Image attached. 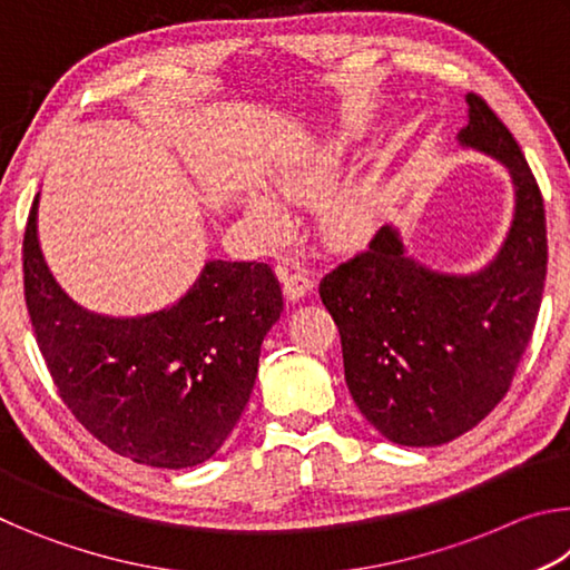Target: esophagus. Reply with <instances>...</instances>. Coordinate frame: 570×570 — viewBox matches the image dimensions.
<instances>
[{
  "label": "esophagus",
  "mask_w": 570,
  "mask_h": 570,
  "mask_svg": "<svg viewBox=\"0 0 570 570\" xmlns=\"http://www.w3.org/2000/svg\"><path fill=\"white\" fill-rule=\"evenodd\" d=\"M276 272H278V276H282L284 294H286L288 302H298V298H304V296L314 288L312 278H308V276L302 274V272H288L286 266H278Z\"/></svg>",
  "instance_id": "34e87169"
}]
</instances>
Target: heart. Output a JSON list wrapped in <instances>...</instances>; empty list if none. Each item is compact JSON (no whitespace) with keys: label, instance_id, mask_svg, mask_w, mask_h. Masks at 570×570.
Returning <instances> with one entry per match:
<instances>
[{"label":"heart","instance_id":"1","mask_svg":"<svg viewBox=\"0 0 570 570\" xmlns=\"http://www.w3.org/2000/svg\"><path fill=\"white\" fill-rule=\"evenodd\" d=\"M356 140H360V132L352 122H334L332 128L288 153L278 168V188L288 198H322L340 180ZM384 204H387V196L380 180L364 178L344 183L324 198L320 208L322 234L332 244H352L377 224ZM246 214L266 238H282L286 234L288 214L272 193H250L246 198Z\"/></svg>","mask_w":570,"mask_h":570}]
</instances>
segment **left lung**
Segmentation results:
<instances>
[{
	"mask_svg": "<svg viewBox=\"0 0 570 570\" xmlns=\"http://www.w3.org/2000/svg\"><path fill=\"white\" fill-rule=\"evenodd\" d=\"M462 150L493 158L513 186V218L485 266L450 274L417 262L397 226L320 284L342 336L352 400L382 438L435 448L465 435L505 397L533 334L546 282V214L510 130L465 95Z\"/></svg>",
	"mask_w": 570,
	"mask_h": 570,
	"instance_id": "8db88e82",
	"label": "left lung"
}]
</instances>
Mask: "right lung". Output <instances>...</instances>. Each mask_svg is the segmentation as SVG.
Wrapping results in <instances>:
<instances>
[{
  "label": "right lung",
  "mask_w": 570,
  "mask_h": 570,
  "mask_svg": "<svg viewBox=\"0 0 570 570\" xmlns=\"http://www.w3.org/2000/svg\"><path fill=\"white\" fill-rule=\"evenodd\" d=\"M24 230V296L67 407L102 445L150 468H193L234 432L268 330L284 312L268 264L208 258L178 302L138 316L98 314L65 292Z\"/></svg>",
  "instance_id": "add662e5"
}]
</instances>
